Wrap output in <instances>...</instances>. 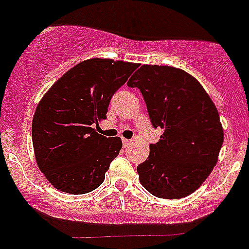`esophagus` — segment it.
Wrapping results in <instances>:
<instances>
[{
  "instance_id": "1",
  "label": "esophagus",
  "mask_w": 249,
  "mask_h": 249,
  "mask_svg": "<svg viewBox=\"0 0 249 249\" xmlns=\"http://www.w3.org/2000/svg\"><path fill=\"white\" fill-rule=\"evenodd\" d=\"M130 142H131V141L127 140V139H123V146H124V147H127V146L130 145Z\"/></svg>"
}]
</instances>
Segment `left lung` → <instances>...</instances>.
Returning <instances> with one entry per match:
<instances>
[{
	"mask_svg": "<svg viewBox=\"0 0 249 249\" xmlns=\"http://www.w3.org/2000/svg\"><path fill=\"white\" fill-rule=\"evenodd\" d=\"M145 99L161 140L138 166L142 187L162 199H180L198 189L215 167L224 142L219 111L203 86L180 69L142 65L127 82Z\"/></svg>",
	"mask_w": 249,
	"mask_h": 249,
	"instance_id": "obj_1",
	"label": "left lung"
}]
</instances>
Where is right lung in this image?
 <instances>
[{"label": "right lung", "instance_id": "obj_1", "mask_svg": "<svg viewBox=\"0 0 249 249\" xmlns=\"http://www.w3.org/2000/svg\"><path fill=\"white\" fill-rule=\"evenodd\" d=\"M138 64L89 59L57 80L36 107L32 124L39 169L56 189L86 194L103 183L122 148L120 138L93 129Z\"/></svg>", "mask_w": 249, "mask_h": 249}]
</instances>
